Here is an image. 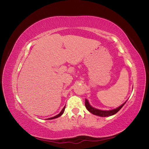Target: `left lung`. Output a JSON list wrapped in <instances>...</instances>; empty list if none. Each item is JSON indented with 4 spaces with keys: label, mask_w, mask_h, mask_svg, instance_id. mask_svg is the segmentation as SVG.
<instances>
[{
    "label": "left lung",
    "mask_w": 149,
    "mask_h": 149,
    "mask_svg": "<svg viewBox=\"0 0 149 149\" xmlns=\"http://www.w3.org/2000/svg\"><path fill=\"white\" fill-rule=\"evenodd\" d=\"M125 102L123 103L122 106H120V107H117L116 109H113V110H109V111H102V110H99V109H95V108H94V107H91L89 104V102H88V100L85 99V106H86V109L89 111L90 113L93 114V115H95L99 116H102V117H106V116H111V115H115V114H116L117 112L119 111L120 109H121L123 106H124Z\"/></svg>",
    "instance_id": "obj_1"
}]
</instances>
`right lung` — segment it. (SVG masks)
Here are the masks:
<instances>
[{
    "label": "right lung",
    "mask_w": 149,
    "mask_h": 149,
    "mask_svg": "<svg viewBox=\"0 0 149 149\" xmlns=\"http://www.w3.org/2000/svg\"><path fill=\"white\" fill-rule=\"evenodd\" d=\"M65 106L64 107H63V109H62L61 111L60 112V113H59V114H58V115H57L56 116H54V117H52V118H48V119H49V120H51V119H54V118H58V117H59L60 116H61V115H63V112H64V111H65Z\"/></svg>",
    "instance_id": "right-lung-1"
}]
</instances>
